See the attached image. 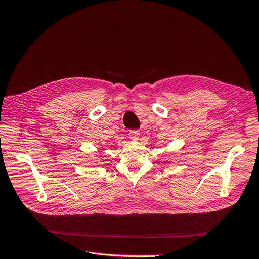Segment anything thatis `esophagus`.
Here are the masks:
<instances>
[{
  "mask_svg": "<svg viewBox=\"0 0 259 259\" xmlns=\"http://www.w3.org/2000/svg\"><path fill=\"white\" fill-rule=\"evenodd\" d=\"M128 136L131 140H138V138L140 137V132L139 130H130Z\"/></svg>",
  "mask_w": 259,
  "mask_h": 259,
  "instance_id": "34e87169",
  "label": "esophagus"
}]
</instances>
